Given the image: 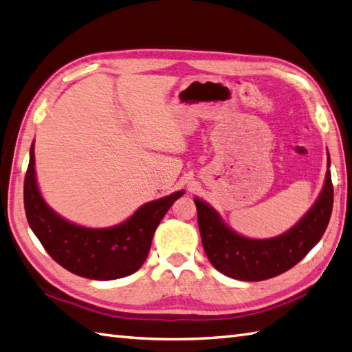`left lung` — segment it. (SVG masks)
<instances>
[{
    "label": "left lung",
    "instance_id": "8db88e82",
    "mask_svg": "<svg viewBox=\"0 0 352 352\" xmlns=\"http://www.w3.org/2000/svg\"><path fill=\"white\" fill-rule=\"evenodd\" d=\"M195 206L202 246L213 267L232 279L265 280L288 272L321 240L333 210L331 173L327 169L324 189L315 206L296 226L276 239H246L230 230L204 201L195 198Z\"/></svg>",
    "mask_w": 352,
    "mask_h": 352
}]
</instances>
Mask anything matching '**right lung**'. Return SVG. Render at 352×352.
Masks as SVG:
<instances>
[{"label":"right lung","mask_w":352,"mask_h":352,"mask_svg":"<svg viewBox=\"0 0 352 352\" xmlns=\"http://www.w3.org/2000/svg\"><path fill=\"white\" fill-rule=\"evenodd\" d=\"M183 190L151 201L124 223L106 230L73 225L47 207L34 173V145L23 182V206L32 232L45 250L70 273L94 280L120 279L141 268L148 256L154 231Z\"/></svg>","instance_id":"add662e5"}]
</instances>
